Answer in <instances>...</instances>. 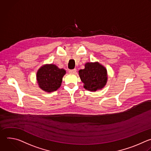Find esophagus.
Listing matches in <instances>:
<instances>
[{
    "instance_id": "obj_1",
    "label": "esophagus",
    "mask_w": 151,
    "mask_h": 151,
    "mask_svg": "<svg viewBox=\"0 0 151 151\" xmlns=\"http://www.w3.org/2000/svg\"><path fill=\"white\" fill-rule=\"evenodd\" d=\"M76 69H73V70H69V73L70 74H75L76 73Z\"/></svg>"
}]
</instances>
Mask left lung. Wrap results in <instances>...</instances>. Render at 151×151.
I'll return each instance as SVG.
<instances>
[{"mask_svg":"<svg viewBox=\"0 0 151 151\" xmlns=\"http://www.w3.org/2000/svg\"><path fill=\"white\" fill-rule=\"evenodd\" d=\"M79 76L84 87L90 91L103 88L107 81L106 70L98 63H86L85 68L79 71Z\"/></svg>","mask_w":151,"mask_h":151,"instance_id":"1","label":"left lung"}]
</instances>
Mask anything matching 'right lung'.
<instances>
[{"label":"right lung","instance_id":"add662e5","mask_svg":"<svg viewBox=\"0 0 151 151\" xmlns=\"http://www.w3.org/2000/svg\"><path fill=\"white\" fill-rule=\"evenodd\" d=\"M65 73L64 69H60L53 64L42 67L37 73L39 87L47 92L55 91L61 86Z\"/></svg>","mask_w":151,"mask_h":151}]
</instances>
